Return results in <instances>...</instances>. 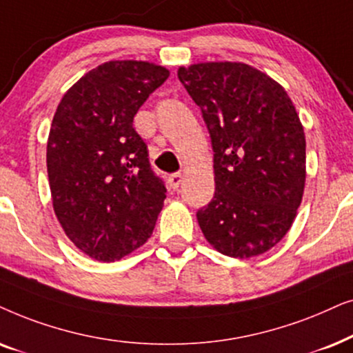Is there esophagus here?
I'll list each match as a JSON object with an SVG mask.
<instances>
[{"mask_svg":"<svg viewBox=\"0 0 353 353\" xmlns=\"http://www.w3.org/2000/svg\"><path fill=\"white\" fill-rule=\"evenodd\" d=\"M182 179H184V177H182V174H181V172L171 174V176L168 177V184H169V187H171L172 190H177V189H179V185H181Z\"/></svg>","mask_w":353,"mask_h":353,"instance_id":"1","label":"esophagus"}]
</instances>
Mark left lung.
Returning <instances> with one entry per match:
<instances>
[{
	"instance_id": "1",
	"label": "left lung",
	"mask_w": 353,
	"mask_h": 353,
	"mask_svg": "<svg viewBox=\"0 0 353 353\" xmlns=\"http://www.w3.org/2000/svg\"><path fill=\"white\" fill-rule=\"evenodd\" d=\"M208 128L214 196L199 210L200 229L223 255L252 258L289 232L305 189V132L284 87L231 61L181 65Z\"/></svg>"
}]
</instances>
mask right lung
<instances>
[{"label":"right lung","instance_id":"obj_1","mask_svg":"<svg viewBox=\"0 0 353 353\" xmlns=\"http://www.w3.org/2000/svg\"><path fill=\"white\" fill-rule=\"evenodd\" d=\"M169 77L148 61H108L79 79L56 108L46 145L54 214L79 250L116 261L152 236L166 189L132 122Z\"/></svg>","mask_w":353,"mask_h":353}]
</instances>
